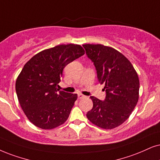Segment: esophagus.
<instances>
[{
  "instance_id": "esophagus-1",
  "label": "esophagus",
  "mask_w": 160,
  "mask_h": 160,
  "mask_svg": "<svg viewBox=\"0 0 160 160\" xmlns=\"http://www.w3.org/2000/svg\"><path fill=\"white\" fill-rule=\"evenodd\" d=\"M85 98L84 95H82L81 94H78V99H79V100H80V99H82V98Z\"/></svg>"
}]
</instances>
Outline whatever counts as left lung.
I'll use <instances>...</instances> for the list:
<instances>
[{
  "label": "left lung",
  "mask_w": 160,
  "mask_h": 160,
  "mask_svg": "<svg viewBox=\"0 0 160 160\" xmlns=\"http://www.w3.org/2000/svg\"><path fill=\"white\" fill-rule=\"evenodd\" d=\"M82 46L106 92L104 101L91 97L93 108L87 113V118L99 128H117L130 117L138 102V74L131 62L114 48L102 44Z\"/></svg>",
  "instance_id": "1"
}]
</instances>
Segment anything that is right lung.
<instances>
[{"label":"right lung","instance_id":"obj_1","mask_svg":"<svg viewBox=\"0 0 160 160\" xmlns=\"http://www.w3.org/2000/svg\"><path fill=\"white\" fill-rule=\"evenodd\" d=\"M85 54L78 44H62L43 50L24 65L15 82L22 110L38 128L51 130L67 120L77 94L59 91L62 70L66 65Z\"/></svg>","mask_w":160,"mask_h":160}]
</instances>
